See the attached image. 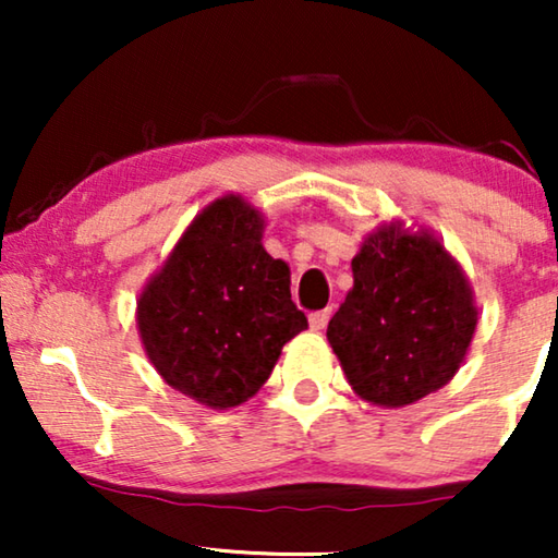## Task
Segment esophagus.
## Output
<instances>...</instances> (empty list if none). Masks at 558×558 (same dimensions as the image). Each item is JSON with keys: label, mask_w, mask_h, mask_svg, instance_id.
<instances>
[{"label": "esophagus", "mask_w": 558, "mask_h": 558, "mask_svg": "<svg viewBox=\"0 0 558 558\" xmlns=\"http://www.w3.org/2000/svg\"><path fill=\"white\" fill-rule=\"evenodd\" d=\"M330 317H332V307L312 312V315H310V327H312V330H325L327 323H330Z\"/></svg>", "instance_id": "1"}]
</instances>
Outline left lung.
I'll use <instances>...</instances> for the list:
<instances>
[{"label":"left lung","mask_w":558,"mask_h":558,"mask_svg":"<svg viewBox=\"0 0 558 558\" xmlns=\"http://www.w3.org/2000/svg\"><path fill=\"white\" fill-rule=\"evenodd\" d=\"M327 340L361 399L407 407L454 376L477 325L468 279L429 235L388 226L353 258Z\"/></svg>","instance_id":"1"}]
</instances>
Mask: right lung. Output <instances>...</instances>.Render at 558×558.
Returning <instances> with one entry per match:
<instances>
[{
	"label": "right lung",
	"mask_w": 558,
	"mask_h": 558,
	"mask_svg": "<svg viewBox=\"0 0 558 558\" xmlns=\"http://www.w3.org/2000/svg\"><path fill=\"white\" fill-rule=\"evenodd\" d=\"M262 231L251 205L220 197L190 223L136 304L151 365L205 407L251 399L284 342L307 327L289 292V266L266 254Z\"/></svg>",
	"instance_id": "1"
}]
</instances>
